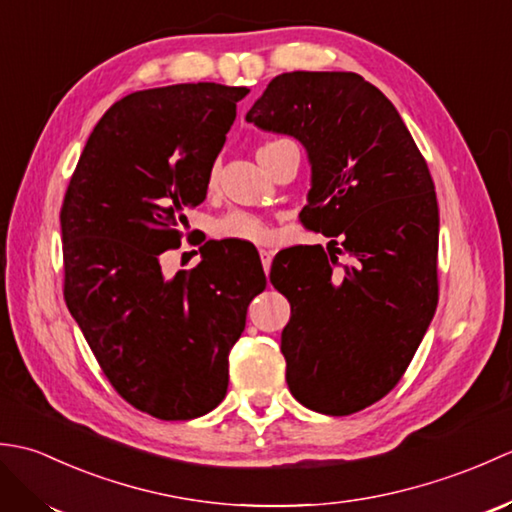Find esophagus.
I'll return each mask as SVG.
<instances>
[{"label": "esophagus", "mask_w": 512, "mask_h": 512, "mask_svg": "<svg viewBox=\"0 0 512 512\" xmlns=\"http://www.w3.org/2000/svg\"><path fill=\"white\" fill-rule=\"evenodd\" d=\"M259 257H262V266H264L266 275H268L270 273V266H273V250L262 248V250H259Z\"/></svg>", "instance_id": "34e87169"}]
</instances>
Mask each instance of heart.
I'll return each mask as SVG.
<instances>
[{
  "label": "heart",
  "instance_id": "1",
  "mask_svg": "<svg viewBox=\"0 0 512 512\" xmlns=\"http://www.w3.org/2000/svg\"><path fill=\"white\" fill-rule=\"evenodd\" d=\"M277 143L279 140L266 143L259 147V151H264ZM213 184H215V171H211V176H209V187H213ZM213 233L220 239H233V242H244V244H266L270 239L268 224H264L259 217L244 213V211H231L224 217H220V220H217L213 226Z\"/></svg>",
  "mask_w": 512,
  "mask_h": 512
}]
</instances>
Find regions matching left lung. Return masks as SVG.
Instances as JSON below:
<instances>
[{
	"label": "left lung",
	"mask_w": 512,
	"mask_h": 512,
	"mask_svg": "<svg viewBox=\"0 0 512 512\" xmlns=\"http://www.w3.org/2000/svg\"><path fill=\"white\" fill-rule=\"evenodd\" d=\"M246 121L303 145L301 220L341 242L328 253L284 250L270 281L290 301L281 352L292 396L350 416L396 387L436 314L440 215L429 167L396 107L354 72L279 74Z\"/></svg>",
	"instance_id": "obj_1"
}]
</instances>
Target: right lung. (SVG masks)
<instances>
[{"label":"right lung","instance_id":"1","mask_svg":"<svg viewBox=\"0 0 512 512\" xmlns=\"http://www.w3.org/2000/svg\"><path fill=\"white\" fill-rule=\"evenodd\" d=\"M246 94L180 83L125 96L96 123L63 200L68 310L118 394L160 420L220 405L228 352L266 288L262 264L237 266L226 246L204 244L171 279L160 268Z\"/></svg>","mask_w":512,"mask_h":512}]
</instances>
